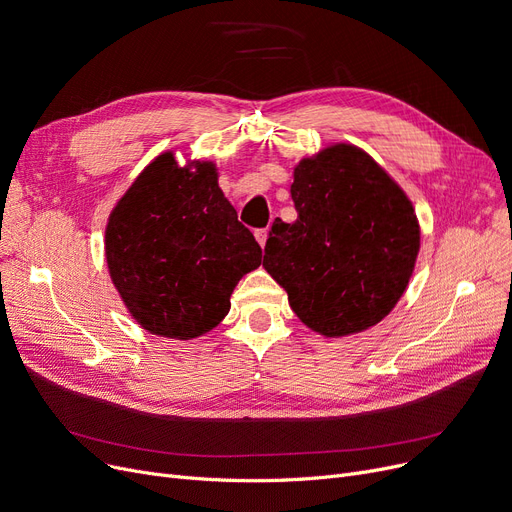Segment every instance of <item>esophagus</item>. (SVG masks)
<instances>
[{
  "mask_svg": "<svg viewBox=\"0 0 512 512\" xmlns=\"http://www.w3.org/2000/svg\"><path fill=\"white\" fill-rule=\"evenodd\" d=\"M255 238H257V242L261 245V249H265V242H267V230H265V228L255 230Z\"/></svg>",
  "mask_w": 512,
  "mask_h": 512,
  "instance_id": "esophagus-1",
  "label": "esophagus"
}]
</instances>
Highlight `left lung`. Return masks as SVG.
Listing matches in <instances>:
<instances>
[{"mask_svg":"<svg viewBox=\"0 0 512 512\" xmlns=\"http://www.w3.org/2000/svg\"><path fill=\"white\" fill-rule=\"evenodd\" d=\"M299 218H276L263 267L292 311L324 336L363 332L405 292L419 253L411 201L353 145H332L294 168Z\"/></svg>","mask_w":512,"mask_h":512,"instance_id":"obj_1","label":"left lung"}]
</instances>
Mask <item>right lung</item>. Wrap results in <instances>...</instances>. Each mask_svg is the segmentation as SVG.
I'll return each instance as SVG.
<instances>
[{"instance_id": "right-lung-1", "label": "right lung", "mask_w": 512, "mask_h": 512, "mask_svg": "<svg viewBox=\"0 0 512 512\" xmlns=\"http://www.w3.org/2000/svg\"><path fill=\"white\" fill-rule=\"evenodd\" d=\"M105 257L132 317L157 336L197 338L230 311L261 247L218 186L209 161L180 168L159 155L132 182L105 228Z\"/></svg>"}]
</instances>
